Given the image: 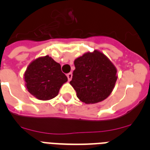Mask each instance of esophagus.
<instances>
[{
  "instance_id": "obj_1",
  "label": "esophagus",
  "mask_w": 150,
  "mask_h": 150,
  "mask_svg": "<svg viewBox=\"0 0 150 150\" xmlns=\"http://www.w3.org/2000/svg\"><path fill=\"white\" fill-rule=\"evenodd\" d=\"M67 79H68L69 81H71V79H72V76H73L72 73H69V74H67Z\"/></svg>"
}]
</instances>
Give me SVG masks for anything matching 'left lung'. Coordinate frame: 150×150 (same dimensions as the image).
<instances>
[{"label":"left lung","mask_w":150,"mask_h":150,"mask_svg":"<svg viewBox=\"0 0 150 150\" xmlns=\"http://www.w3.org/2000/svg\"><path fill=\"white\" fill-rule=\"evenodd\" d=\"M75 70L70 84L78 98L87 104L105 100L114 88L117 70L98 50L86 52L74 61Z\"/></svg>","instance_id":"8db88e82"}]
</instances>
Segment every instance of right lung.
Returning a JSON list of instances; mask_svg holds the SVG:
<instances>
[{
    "label": "right lung",
    "instance_id": "right-lung-1",
    "mask_svg": "<svg viewBox=\"0 0 150 150\" xmlns=\"http://www.w3.org/2000/svg\"><path fill=\"white\" fill-rule=\"evenodd\" d=\"M24 79L30 95L38 100H48L58 95L67 77L62 73L60 64L46 55L30 62L24 74Z\"/></svg>",
    "mask_w": 150,
    "mask_h": 150
}]
</instances>
